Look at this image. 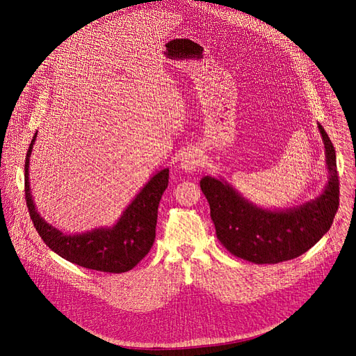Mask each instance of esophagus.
<instances>
[{"instance_id": "obj_1", "label": "esophagus", "mask_w": 356, "mask_h": 356, "mask_svg": "<svg viewBox=\"0 0 356 356\" xmlns=\"http://www.w3.org/2000/svg\"><path fill=\"white\" fill-rule=\"evenodd\" d=\"M202 164V153L199 148H189L180 159V168L186 173H192Z\"/></svg>"}]
</instances>
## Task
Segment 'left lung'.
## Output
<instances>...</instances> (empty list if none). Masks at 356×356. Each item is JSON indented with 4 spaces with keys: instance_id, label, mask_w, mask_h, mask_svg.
<instances>
[{
    "instance_id": "1",
    "label": "left lung",
    "mask_w": 356,
    "mask_h": 356,
    "mask_svg": "<svg viewBox=\"0 0 356 356\" xmlns=\"http://www.w3.org/2000/svg\"><path fill=\"white\" fill-rule=\"evenodd\" d=\"M317 128L325 144L329 180L319 196L298 207L259 208L222 177H202L200 189L209 202L216 236L235 257L277 264L305 254L330 229L339 207L336 153L325 128L321 124Z\"/></svg>"
}]
</instances>
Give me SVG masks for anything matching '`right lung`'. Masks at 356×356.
<instances>
[{"mask_svg":"<svg viewBox=\"0 0 356 356\" xmlns=\"http://www.w3.org/2000/svg\"><path fill=\"white\" fill-rule=\"evenodd\" d=\"M35 137L37 133L26 156L24 191L30 218L44 244L70 263L89 270L125 273L134 268L153 247L159 203L168 184V168L157 172L144 184L114 227L67 235L40 216L31 196L29 164Z\"/></svg>","mask_w":356,"mask_h":356,"instance_id":"right-lung-1","label":"right lung"}]
</instances>
